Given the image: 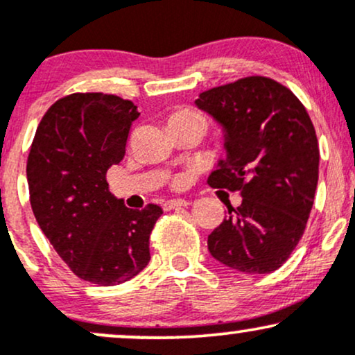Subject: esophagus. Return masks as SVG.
<instances>
[{
	"instance_id": "34e87169",
	"label": "esophagus",
	"mask_w": 355,
	"mask_h": 355,
	"mask_svg": "<svg viewBox=\"0 0 355 355\" xmlns=\"http://www.w3.org/2000/svg\"><path fill=\"white\" fill-rule=\"evenodd\" d=\"M189 200H182V198H173V200H166L164 203V210H172L178 209V207H187L189 205Z\"/></svg>"
}]
</instances>
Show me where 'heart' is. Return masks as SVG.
<instances>
[{"label":"heart","instance_id":"1","mask_svg":"<svg viewBox=\"0 0 355 355\" xmlns=\"http://www.w3.org/2000/svg\"><path fill=\"white\" fill-rule=\"evenodd\" d=\"M189 120L203 121V118L198 115V113L190 112V110H178V112H175V113H172V115H170L168 123H170V121H189ZM203 123H205V121H203Z\"/></svg>","mask_w":355,"mask_h":355}]
</instances>
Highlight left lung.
Returning a JSON list of instances; mask_svg holds the SVG:
<instances>
[{
    "mask_svg": "<svg viewBox=\"0 0 355 355\" xmlns=\"http://www.w3.org/2000/svg\"><path fill=\"white\" fill-rule=\"evenodd\" d=\"M222 126L227 158L209 183L242 203L209 235L215 260L240 274H270L302 237L319 180V144L299 98L266 76L207 89L195 100Z\"/></svg>",
    "mask_w": 355,
    "mask_h": 355,
    "instance_id": "left-lung-1",
    "label": "left lung"
}]
</instances>
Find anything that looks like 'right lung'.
<instances>
[{"label":"right lung","mask_w":355,"mask_h":355,"mask_svg":"<svg viewBox=\"0 0 355 355\" xmlns=\"http://www.w3.org/2000/svg\"><path fill=\"white\" fill-rule=\"evenodd\" d=\"M140 116L130 100L73 93L53 103L36 128L26 177L40 229L73 274L87 282L123 284L150 262L158 205L125 207L107 172L125 157L130 126Z\"/></svg>","instance_id":"obj_1"}]
</instances>
